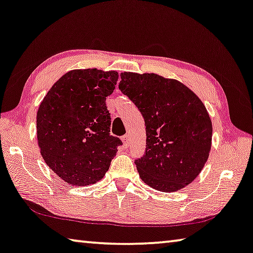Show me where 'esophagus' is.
Segmentation results:
<instances>
[{
	"label": "esophagus",
	"instance_id": "obj_1",
	"mask_svg": "<svg viewBox=\"0 0 253 253\" xmlns=\"http://www.w3.org/2000/svg\"><path fill=\"white\" fill-rule=\"evenodd\" d=\"M122 141H123L124 147H126V148H127V147H129V145H130V135H129V134L123 135V137H122Z\"/></svg>",
	"mask_w": 253,
	"mask_h": 253
}]
</instances>
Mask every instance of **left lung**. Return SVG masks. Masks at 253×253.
<instances>
[{
    "instance_id": "1",
    "label": "left lung",
    "mask_w": 253,
    "mask_h": 253,
    "mask_svg": "<svg viewBox=\"0 0 253 253\" xmlns=\"http://www.w3.org/2000/svg\"><path fill=\"white\" fill-rule=\"evenodd\" d=\"M119 89L145 119L146 153L134 161L141 180L163 192L191 183L211 148V121L199 97L155 73L123 72Z\"/></svg>"
}]
</instances>
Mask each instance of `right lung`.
I'll use <instances>...</instances> for the list:
<instances>
[{"instance_id": "add662e5", "label": "right lung", "mask_w": 253, "mask_h": 253, "mask_svg": "<svg viewBox=\"0 0 253 253\" xmlns=\"http://www.w3.org/2000/svg\"><path fill=\"white\" fill-rule=\"evenodd\" d=\"M119 73L72 70L49 89L37 112V140L46 164L69 184L84 186L104 177L122 141L110 133L106 97Z\"/></svg>"}]
</instances>
